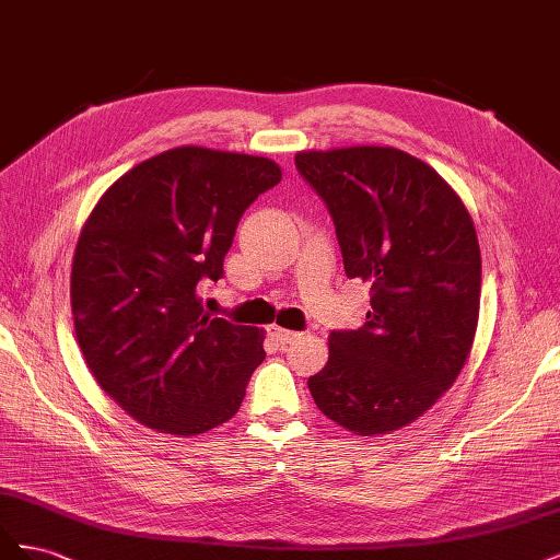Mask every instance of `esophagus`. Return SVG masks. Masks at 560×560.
<instances>
[{"label": "esophagus", "mask_w": 560, "mask_h": 560, "mask_svg": "<svg viewBox=\"0 0 560 560\" xmlns=\"http://www.w3.org/2000/svg\"><path fill=\"white\" fill-rule=\"evenodd\" d=\"M268 334L273 336L280 346L292 343V341H296V338L301 336V334H296V331H290V329H280V327H270V329H268Z\"/></svg>", "instance_id": "obj_1"}]
</instances>
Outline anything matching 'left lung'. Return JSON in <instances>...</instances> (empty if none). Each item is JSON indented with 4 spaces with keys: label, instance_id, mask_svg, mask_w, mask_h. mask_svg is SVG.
Returning a JSON list of instances; mask_svg holds the SVG:
<instances>
[{
    "label": "left lung",
    "instance_id": "left-lung-1",
    "mask_svg": "<svg viewBox=\"0 0 560 560\" xmlns=\"http://www.w3.org/2000/svg\"><path fill=\"white\" fill-rule=\"evenodd\" d=\"M334 219L348 278L371 284L360 329L329 334L308 378L317 409L354 434L409 425L455 383L479 322L481 252L463 200L393 147L299 151Z\"/></svg>",
    "mask_w": 560,
    "mask_h": 560
}]
</instances>
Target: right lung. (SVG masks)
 <instances>
[{
  "label": "right lung",
  "instance_id": "1",
  "mask_svg": "<svg viewBox=\"0 0 560 560\" xmlns=\"http://www.w3.org/2000/svg\"><path fill=\"white\" fill-rule=\"evenodd\" d=\"M280 179L264 156L167 149L118 177L83 224L77 341L97 385L142 425L194 436L241 409L264 334L210 317L198 287L224 276L243 212Z\"/></svg>",
  "mask_w": 560,
  "mask_h": 560
}]
</instances>
